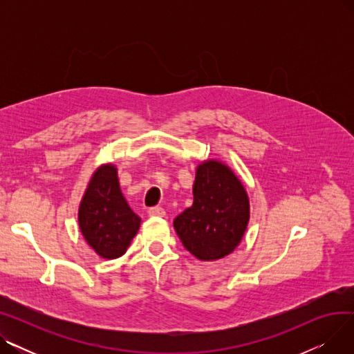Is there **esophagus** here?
Listing matches in <instances>:
<instances>
[{
    "label": "esophagus",
    "instance_id": "34e87169",
    "mask_svg": "<svg viewBox=\"0 0 354 354\" xmlns=\"http://www.w3.org/2000/svg\"><path fill=\"white\" fill-rule=\"evenodd\" d=\"M147 214H149V216H159V218H162V216H165V209L160 208V207H153V208H149Z\"/></svg>",
    "mask_w": 354,
    "mask_h": 354
}]
</instances>
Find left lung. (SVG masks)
I'll list each match as a JSON object with an SVG mask.
<instances>
[{
  "label": "left lung",
  "mask_w": 354,
  "mask_h": 354,
  "mask_svg": "<svg viewBox=\"0 0 354 354\" xmlns=\"http://www.w3.org/2000/svg\"><path fill=\"white\" fill-rule=\"evenodd\" d=\"M194 203L174 219L183 247L201 261H215L241 243L250 221V199L230 167L205 160L196 167Z\"/></svg>",
  "instance_id": "obj_1"
}]
</instances>
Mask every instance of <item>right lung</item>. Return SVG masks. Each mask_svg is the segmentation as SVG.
Instances as JSON below:
<instances>
[{
	"instance_id": "obj_1",
	"label": "right lung",
	"mask_w": 354,
	"mask_h": 354,
	"mask_svg": "<svg viewBox=\"0 0 354 354\" xmlns=\"http://www.w3.org/2000/svg\"><path fill=\"white\" fill-rule=\"evenodd\" d=\"M79 225L86 243L106 259L122 257L140 227L120 191L118 169L106 163L93 174L79 207Z\"/></svg>"
}]
</instances>
